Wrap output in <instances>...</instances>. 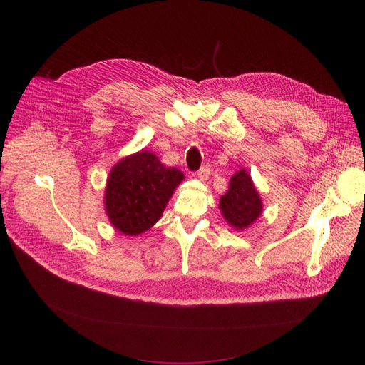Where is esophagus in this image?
Listing matches in <instances>:
<instances>
[{
  "mask_svg": "<svg viewBox=\"0 0 365 365\" xmlns=\"http://www.w3.org/2000/svg\"><path fill=\"white\" fill-rule=\"evenodd\" d=\"M210 173H212V170H210V167H208V165H204V167H201V168L198 170V173H197V178H198L201 182H204V180H207V179H208Z\"/></svg>",
  "mask_w": 365,
  "mask_h": 365,
  "instance_id": "34e87169",
  "label": "esophagus"
}]
</instances>
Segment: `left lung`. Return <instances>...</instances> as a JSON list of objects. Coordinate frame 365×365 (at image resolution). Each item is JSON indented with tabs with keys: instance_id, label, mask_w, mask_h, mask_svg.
I'll return each mask as SVG.
<instances>
[{
	"instance_id": "8db88e82",
	"label": "left lung",
	"mask_w": 365,
	"mask_h": 365,
	"mask_svg": "<svg viewBox=\"0 0 365 365\" xmlns=\"http://www.w3.org/2000/svg\"><path fill=\"white\" fill-rule=\"evenodd\" d=\"M225 220L232 227L245 229L262 215V198L245 170L237 171L229 182L227 192L219 201Z\"/></svg>"
}]
</instances>
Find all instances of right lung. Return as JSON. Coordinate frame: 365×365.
Wrapping results in <instances>:
<instances>
[{
	"mask_svg": "<svg viewBox=\"0 0 365 365\" xmlns=\"http://www.w3.org/2000/svg\"><path fill=\"white\" fill-rule=\"evenodd\" d=\"M183 180V173L165 167L155 153L140 150L123 158L109 173L105 208L112 226L125 235H139L155 225Z\"/></svg>",
	"mask_w": 365,
	"mask_h": 365,
	"instance_id": "1",
	"label": "right lung"
}]
</instances>
